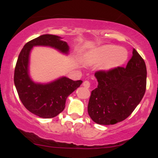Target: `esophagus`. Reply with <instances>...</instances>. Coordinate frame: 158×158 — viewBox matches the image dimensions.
<instances>
[{
  "instance_id": "esophagus-1",
  "label": "esophagus",
  "mask_w": 158,
  "mask_h": 158,
  "mask_svg": "<svg viewBox=\"0 0 158 158\" xmlns=\"http://www.w3.org/2000/svg\"><path fill=\"white\" fill-rule=\"evenodd\" d=\"M83 86H84L85 88H89L90 86V81H85L84 82H83Z\"/></svg>"
}]
</instances>
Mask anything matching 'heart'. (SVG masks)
Here are the masks:
<instances>
[{
  "instance_id": "heart-1",
  "label": "heart",
  "mask_w": 158,
  "mask_h": 158,
  "mask_svg": "<svg viewBox=\"0 0 158 158\" xmlns=\"http://www.w3.org/2000/svg\"><path fill=\"white\" fill-rule=\"evenodd\" d=\"M128 56V52L124 48H119L113 44H106L92 49L82 56L83 64L85 66L101 64L100 69L108 72L124 64Z\"/></svg>"
}]
</instances>
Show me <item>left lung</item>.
Instances as JSON below:
<instances>
[{
  "label": "left lung",
  "instance_id": "8db88e82",
  "mask_svg": "<svg viewBox=\"0 0 158 158\" xmlns=\"http://www.w3.org/2000/svg\"><path fill=\"white\" fill-rule=\"evenodd\" d=\"M126 68L95 73L98 86L92 90L88 112L94 122L114 125L126 119L142 100L146 88V67L135 49Z\"/></svg>",
  "mask_w": 158,
  "mask_h": 158
}]
</instances>
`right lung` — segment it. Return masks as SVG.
<instances>
[{"label":"right lung","mask_w":158,"mask_h":158,"mask_svg":"<svg viewBox=\"0 0 158 158\" xmlns=\"http://www.w3.org/2000/svg\"><path fill=\"white\" fill-rule=\"evenodd\" d=\"M55 35H40L23 46L15 69L14 82L21 102L29 111L42 118H52L64 109L67 98L80 86L82 81L61 77L48 83L35 82L30 75V52L34 47L52 48L64 55L69 46Z\"/></svg>","instance_id":"add662e5"}]
</instances>
